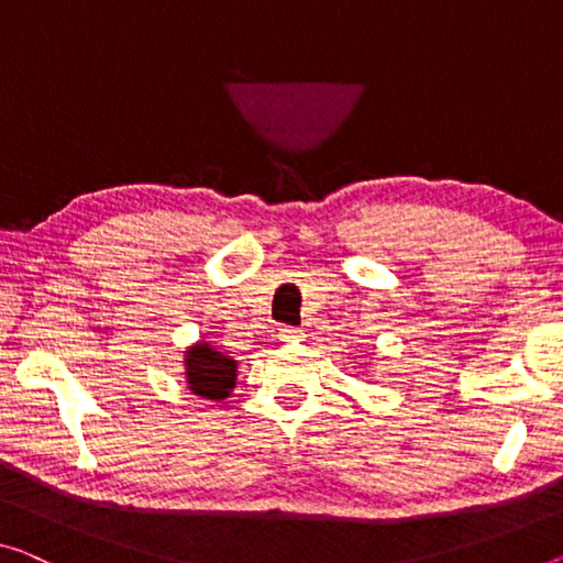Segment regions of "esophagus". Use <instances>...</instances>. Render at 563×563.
<instances>
[{"label":"esophagus","instance_id":"1","mask_svg":"<svg viewBox=\"0 0 563 563\" xmlns=\"http://www.w3.org/2000/svg\"><path fill=\"white\" fill-rule=\"evenodd\" d=\"M279 340L282 342H299L301 340V330H297V327H282Z\"/></svg>","mask_w":563,"mask_h":563}]
</instances>
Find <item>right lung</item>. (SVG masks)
<instances>
[{
	"label": "right lung",
	"mask_w": 563,
	"mask_h": 563,
	"mask_svg": "<svg viewBox=\"0 0 563 563\" xmlns=\"http://www.w3.org/2000/svg\"><path fill=\"white\" fill-rule=\"evenodd\" d=\"M188 390L206 400H223L236 385V360L211 347L209 342H198L184 354Z\"/></svg>",
	"instance_id": "obj_1"
}]
</instances>
